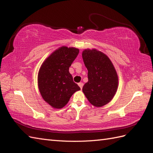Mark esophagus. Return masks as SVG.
I'll list each match as a JSON object with an SVG mask.
<instances>
[{
	"label": "esophagus",
	"mask_w": 153,
	"mask_h": 153,
	"mask_svg": "<svg viewBox=\"0 0 153 153\" xmlns=\"http://www.w3.org/2000/svg\"><path fill=\"white\" fill-rule=\"evenodd\" d=\"M78 85H79V87H80V89H82V87H83V85H84V84H83L82 82H80V83H78Z\"/></svg>",
	"instance_id": "esophagus-1"
}]
</instances>
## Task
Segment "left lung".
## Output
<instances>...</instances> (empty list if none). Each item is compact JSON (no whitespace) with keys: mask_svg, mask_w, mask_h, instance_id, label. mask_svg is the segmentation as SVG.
<instances>
[{"mask_svg":"<svg viewBox=\"0 0 153 153\" xmlns=\"http://www.w3.org/2000/svg\"><path fill=\"white\" fill-rule=\"evenodd\" d=\"M82 58L88 70V82L82 91L91 104L101 107L116 94L119 85L117 71L107 55L95 48L85 49Z\"/></svg>","mask_w":153,"mask_h":153,"instance_id":"obj_1","label":"left lung"}]
</instances>
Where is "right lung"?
Here are the masks:
<instances>
[{
    "label": "right lung",
    "instance_id": "obj_1",
    "mask_svg": "<svg viewBox=\"0 0 153 153\" xmlns=\"http://www.w3.org/2000/svg\"><path fill=\"white\" fill-rule=\"evenodd\" d=\"M78 53V48L62 46L53 51L39 68V91L43 99L53 108H63L71 96L80 90L69 71Z\"/></svg>",
    "mask_w": 153,
    "mask_h": 153
}]
</instances>
